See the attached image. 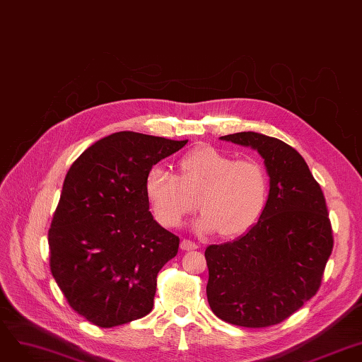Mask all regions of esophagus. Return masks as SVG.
I'll list each match as a JSON object with an SVG mask.
<instances>
[{
	"mask_svg": "<svg viewBox=\"0 0 362 362\" xmlns=\"http://www.w3.org/2000/svg\"><path fill=\"white\" fill-rule=\"evenodd\" d=\"M180 247H182V250H195V249H198V245L194 243L192 240L183 238L182 243H180Z\"/></svg>",
	"mask_w": 362,
	"mask_h": 362,
	"instance_id": "34e87169",
	"label": "esophagus"
}]
</instances>
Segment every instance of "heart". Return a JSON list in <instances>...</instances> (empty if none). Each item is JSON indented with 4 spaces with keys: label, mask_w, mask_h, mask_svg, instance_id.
I'll list each match as a JSON object with an SVG mask.
<instances>
[{
    "label": "heart",
    "mask_w": 362,
    "mask_h": 362,
    "mask_svg": "<svg viewBox=\"0 0 362 362\" xmlns=\"http://www.w3.org/2000/svg\"><path fill=\"white\" fill-rule=\"evenodd\" d=\"M179 176L153 167L146 177V197L155 219L165 228H177L195 210L203 215L195 223L202 233L219 230L223 237L249 231L261 218L269 177L257 159H234L216 147L202 146L179 159Z\"/></svg>",
    "instance_id": "1"
}]
</instances>
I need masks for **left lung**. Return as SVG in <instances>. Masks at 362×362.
Returning <instances> with one entry per match:
<instances>
[{
    "label": "left lung",
    "mask_w": 362,
    "mask_h": 362,
    "mask_svg": "<svg viewBox=\"0 0 362 362\" xmlns=\"http://www.w3.org/2000/svg\"><path fill=\"white\" fill-rule=\"evenodd\" d=\"M221 139L259 152L270 192L245 235L206 249L207 300L225 322L272 327L301 309L322 284L334 246L325 197L304 158L285 141L252 131Z\"/></svg>",
    "instance_id": "obj_1"
}]
</instances>
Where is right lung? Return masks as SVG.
Segmentation results:
<instances>
[{
	"label": "right lung",
	"instance_id": "1",
	"mask_svg": "<svg viewBox=\"0 0 362 362\" xmlns=\"http://www.w3.org/2000/svg\"><path fill=\"white\" fill-rule=\"evenodd\" d=\"M186 143L120 131L88 147L66 173L49 230L50 272L90 324L112 328L152 312L156 276L180 240L153 219L146 177Z\"/></svg>",
	"mask_w": 362,
	"mask_h": 362
}]
</instances>
